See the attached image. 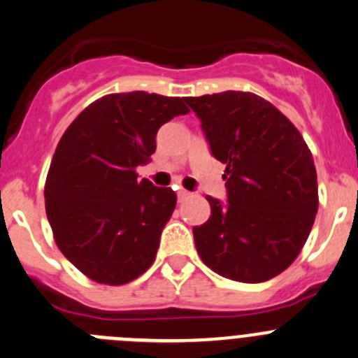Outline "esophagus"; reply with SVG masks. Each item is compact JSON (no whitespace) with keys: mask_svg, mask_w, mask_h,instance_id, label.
I'll list each match as a JSON object with an SVG mask.
<instances>
[{"mask_svg":"<svg viewBox=\"0 0 358 358\" xmlns=\"http://www.w3.org/2000/svg\"><path fill=\"white\" fill-rule=\"evenodd\" d=\"M176 196H178V201H185L187 197H190V192L185 189H178L176 190Z\"/></svg>","mask_w":358,"mask_h":358,"instance_id":"34e87169","label":"esophagus"}]
</instances>
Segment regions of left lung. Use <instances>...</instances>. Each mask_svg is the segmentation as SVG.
Here are the masks:
<instances>
[{
	"label": "left lung",
	"mask_w": 358,
	"mask_h": 358,
	"mask_svg": "<svg viewBox=\"0 0 358 358\" xmlns=\"http://www.w3.org/2000/svg\"><path fill=\"white\" fill-rule=\"evenodd\" d=\"M211 155L225 164L227 201L192 229L211 271L234 282L275 278L296 260L318 210L317 169L303 136L266 99L225 91L187 98Z\"/></svg>",
	"instance_id": "1"
}]
</instances>
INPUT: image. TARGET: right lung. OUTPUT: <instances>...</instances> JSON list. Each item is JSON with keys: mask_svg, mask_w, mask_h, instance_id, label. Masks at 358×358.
<instances>
[{"mask_svg": "<svg viewBox=\"0 0 358 358\" xmlns=\"http://www.w3.org/2000/svg\"><path fill=\"white\" fill-rule=\"evenodd\" d=\"M182 98L108 94L66 129L45 183V210L62 255L87 278L124 285L143 275L176 206L169 187L138 178L162 124L185 115Z\"/></svg>", "mask_w": 358, "mask_h": 358, "instance_id": "1", "label": "right lung"}]
</instances>
